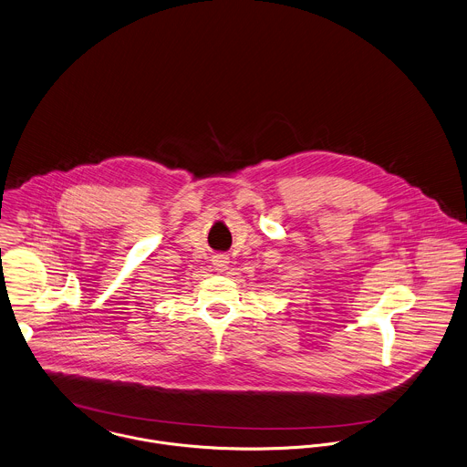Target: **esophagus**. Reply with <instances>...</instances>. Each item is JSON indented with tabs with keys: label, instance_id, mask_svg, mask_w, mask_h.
<instances>
[{
	"label": "esophagus",
	"instance_id": "34e87169",
	"mask_svg": "<svg viewBox=\"0 0 467 467\" xmlns=\"http://www.w3.org/2000/svg\"><path fill=\"white\" fill-rule=\"evenodd\" d=\"M213 264H214V269H216L218 273H223V271L227 269V265H229V258L223 256V254H218V256H214Z\"/></svg>",
	"mask_w": 467,
	"mask_h": 467
}]
</instances>
